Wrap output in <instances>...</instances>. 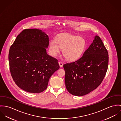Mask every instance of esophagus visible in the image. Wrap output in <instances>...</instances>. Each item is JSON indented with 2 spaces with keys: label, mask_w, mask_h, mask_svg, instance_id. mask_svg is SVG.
<instances>
[{
  "label": "esophagus",
  "mask_w": 121,
  "mask_h": 121,
  "mask_svg": "<svg viewBox=\"0 0 121 121\" xmlns=\"http://www.w3.org/2000/svg\"><path fill=\"white\" fill-rule=\"evenodd\" d=\"M58 64H59V65L60 67H63V63L62 62H58Z\"/></svg>",
  "instance_id": "34e87169"
}]
</instances>
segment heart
<instances>
[{
    "label": "heart",
    "mask_w": 121,
    "mask_h": 121,
    "mask_svg": "<svg viewBox=\"0 0 121 121\" xmlns=\"http://www.w3.org/2000/svg\"><path fill=\"white\" fill-rule=\"evenodd\" d=\"M86 46L85 40L82 37L70 34H62L58 35L56 41L50 43L49 52L55 56L62 49V52L64 57L69 61H74L78 59L84 52Z\"/></svg>",
    "instance_id": "1"
}]
</instances>
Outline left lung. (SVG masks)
I'll list each match as a JSON object with an SVG mask.
<instances>
[{"label":"left lung","mask_w":121,"mask_h":121,"mask_svg":"<svg viewBox=\"0 0 121 121\" xmlns=\"http://www.w3.org/2000/svg\"><path fill=\"white\" fill-rule=\"evenodd\" d=\"M108 62L107 50L100 38L95 36L81 58L63 65L67 91L73 95L82 96L96 89L106 75Z\"/></svg>","instance_id":"left-lung-1"}]
</instances>
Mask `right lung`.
I'll return each instance as SVG.
<instances>
[{"label":"right lung","mask_w":121,"mask_h":121,"mask_svg":"<svg viewBox=\"0 0 121 121\" xmlns=\"http://www.w3.org/2000/svg\"><path fill=\"white\" fill-rule=\"evenodd\" d=\"M49 43L48 36L37 29H25L17 37L8 57L12 77L20 89L32 93L43 92L59 69L58 60L47 54Z\"/></svg>","instance_id":"obj_1"}]
</instances>
